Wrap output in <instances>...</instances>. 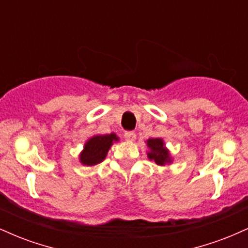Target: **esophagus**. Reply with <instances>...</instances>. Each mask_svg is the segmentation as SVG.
I'll return each mask as SVG.
<instances>
[{
  "mask_svg": "<svg viewBox=\"0 0 248 248\" xmlns=\"http://www.w3.org/2000/svg\"><path fill=\"white\" fill-rule=\"evenodd\" d=\"M124 139L127 141H134L136 139V134L134 132H126L124 133Z\"/></svg>",
  "mask_w": 248,
  "mask_h": 248,
  "instance_id": "1",
  "label": "esophagus"
}]
</instances>
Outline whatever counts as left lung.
I'll return each instance as SVG.
<instances>
[{
  "mask_svg": "<svg viewBox=\"0 0 248 248\" xmlns=\"http://www.w3.org/2000/svg\"><path fill=\"white\" fill-rule=\"evenodd\" d=\"M150 152L148 153V157L154 160L160 166L169 162V152L163 147V141L161 139H149L147 141Z\"/></svg>",
  "mask_w": 248,
  "mask_h": 248,
  "instance_id": "left-lung-1",
  "label": "left lung"
}]
</instances>
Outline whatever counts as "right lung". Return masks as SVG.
Segmentation results:
<instances>
[{"label":"right lung","mask_w":248,"mask_h":248,"mask_svg":"<svg viewBox=\"0 0 248 248\" xmlns=\"http://www.w3.org/2000/svg\"><path fill=\"white\" fill-rule=\"evenodd\" d=\"M113 141H118L115 134L93 136L85 144L84 152L80 155V161L86 166H94L100 163L106 157L108 149L112 146Z\"/></svg>","instance_id":"add662e5"}]
</instances>
